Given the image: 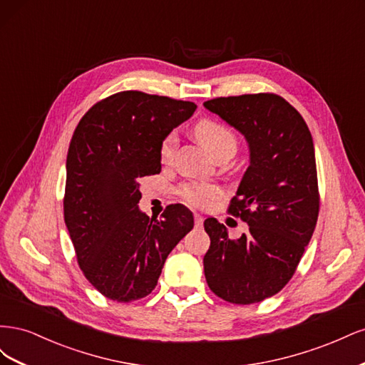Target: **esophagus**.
<instances>
[{"label":"esophagus","mask_w":365,"mask_h":365,"mask_svg":"<svg viewBox=\"0 0 365 365\" xmlns=\"http://www.w3.org/2000/svg\"><path fill=\"white\" fill-rule=\"evenodd\" d=\"M204 225V217L200 215H195V227L201 228Z\"/></svg>","instance_id":"esophagus-1"}]
</instances>
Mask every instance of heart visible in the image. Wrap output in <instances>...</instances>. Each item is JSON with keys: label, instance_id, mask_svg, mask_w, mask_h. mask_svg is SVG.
Returning a JSON list of instances; mask_svg holds the SVG:
<instances>
[{"label": "heart", "instance_id": "b5f03b06", "mask_svg": "<svg viewBox=\"0 0 365 365\" xmlns=\"http://www.w3.org/2000/svg\"><path fill=\"white\" fill-rule=\"evenodd\" d=\"M195 135L213 155L228 146L236 148V137L233 132L215 120H201L195 126ZM175 146L176 138L173 134L163 140L160 148V157L163 163H169L172 160ZM181 195L187 202L195 207H208L220 196V189L212 184H189L182 187Z\"/></svg>", "mask_w": 365, "mask_h": 365}]
</instances>
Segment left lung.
I'll use <instances>...</instances> for the list:
<instances>
[{
	"label": "left lung",
	"instance_id": "obj_1",
	"mask_svg": "<svg viewBox=\"0 0 365 365\" xmlns=\"http://www.w3.org/2000/svg\"><path fill=\"white\" fill-rule=\"evenodd\" d=\"M204 106L239 130L250 152L230 205L250 230L231 240L224 224L205 219V280L225 302L259 303L291 280L314 235L319 202L312 135L297 109L275 94L219 97Z\"/></svg>",
	"mask_w": 365,
	"mask_h": 365
}]
</instances>
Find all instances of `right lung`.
<instances>
[{
	"label": "right lung",
	"instance_id": "add662e5",
	"mask_svg": "<svg viewBox=\"0 0 365 365\" xmlns=\"http://www.w3.org/2000/svg\"><path fill=\"white\" fill-rule=\"evenodd\" d=\"M195 109L193 102L123 91L94 105L74 130L65 225L86 280L111 300L149 295L170 251L193 228V213L182 204L150 220L138 201L140 180L161 172L163 140Z\"/></svg>",
	"mask_w": 365,
	"mask_h": 365
}]
</instances>
